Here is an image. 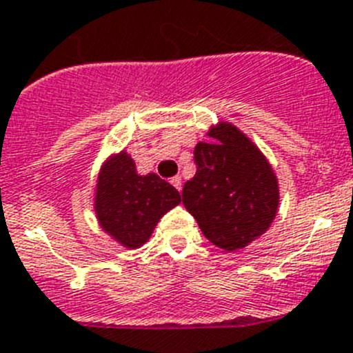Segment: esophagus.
<instances>
[{
  "instance_id": "obj_1",
  "label": "esophagus",
  "mask_w": 353,
  "mask_h": 353,
  "mask_svg": "<svg viewBox=\"0 0 353 353\" xmlns=\"http://www.w3.org/2000/svg\"><path fill=\"white\" fill-rule=\"evenodd\" d=\"M171 185H173L174 189L182 190V176H173V179H171Z\"/></svg>"
}]
</instances>
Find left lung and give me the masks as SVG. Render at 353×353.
<instances>
[{"label":"left lung","mask_w":353,"mask_h":353,"mask_svg":"<svg viewBox=\"0 0 353 353\" xmlns=\"http://www.w3.org/2000/svg\"><path fill=\"white\" fill-rule=\"evenodd\" d=\"M194 148L196 174L182 190L187 212L222 250L245 248L270 229L280 203L278 180L264 154L229 122L212 125Z\"/></svg>","instance_id":"obj_1"}]
</instances>
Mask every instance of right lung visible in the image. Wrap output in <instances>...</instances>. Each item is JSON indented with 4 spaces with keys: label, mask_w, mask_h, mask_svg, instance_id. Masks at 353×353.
Instances as JSON below:
<instances>
[{
    "label": "right lung",
    "mask_w": 353,
    "mask_h": 353,
    "mask_svg": "<svg viewBox=\"0 0 353 353\" xmlns=\"http://www.w3.org/2000/svg\"><path fill=\"white\" fill-rule=\"evenodd\" d=\"M180 201L179 190L159 174H138L124 150L112 155L98 174L96 216L103 231L125 248L147 243L161 216Z\"/></svg>",
    "instance_id": "obj_1"
}]
</instances>
